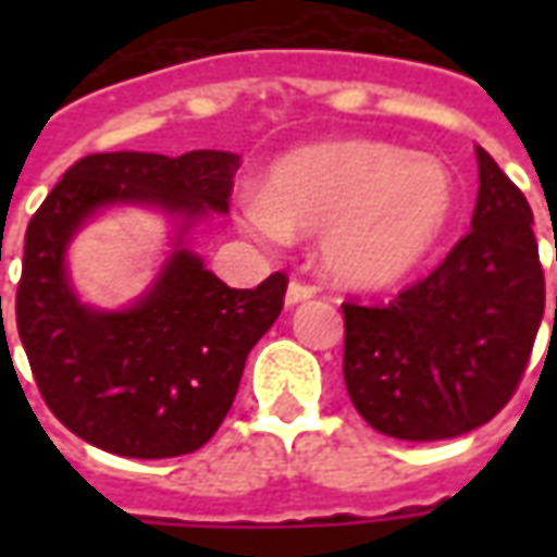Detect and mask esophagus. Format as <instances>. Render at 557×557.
I'll list each match as a JSON object with an SVG mask.
<instances>
[{
    "label": "esophagus",
    "instance_id": "esophagus-1",
    "mask_svg": "<svg viewBox=\"0 0 557 557\" xmlns=\"http://www.w3.org/2000/svg\"><path fill=\"white\" fill-rule=\"evenodd\" d=\"M315 295V286H310V283H304V280H292L289 289H286V304H301L307 301V298H313Z\"/></svg>",
    "mask_w": 557,
    "mask_h": 557
}]
</instances>
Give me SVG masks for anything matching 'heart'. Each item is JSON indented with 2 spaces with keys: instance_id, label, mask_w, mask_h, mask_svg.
<instances>
[{
  "instance_id": "obj_1",
  "label": "heart",
  "mask_w": 557,
  "mask_h": 557,
  "mask_svg": "<svg viewBox=\"0 0 557 557\" xmlns=\"http://www.w3.org/2000/svg\"><path fill=\"white\" fill-rule=\"evenodd\" d=\"M454 211L444 163L375 139L301 148L244 199V223L268 242L322 232V265L358 289L403 280L430 253Z\"/></svg>"
}]
</instances>
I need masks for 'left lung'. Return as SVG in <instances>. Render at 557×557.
<instances>
[{
    "mask_svg": "<svg viewBox=\"0 0 557 557\" xmlns=\"http://www.w3.org/2000/svg\"><path fill=\"white\" fill-rule=\"evenodd\" d=\"M471 232L387 304L343 301V379L373 430L442 442L490 423L525 375L546 307L534 214L478 148ZM557 319V295H555Z\"/></svg>",
    "mask_w": 557,
    "mask_h": 557,
    "instance_id": "obj_1",
    "label": "left lung"
}]
</instances>
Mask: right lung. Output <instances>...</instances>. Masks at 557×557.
Returning a JSON list of instances; mask_svg holds the SVG:
<instances>
[{"label":"right lung","instance_id":"add662e5","mask_svg":"<svg viewBox=\"0 0 557 557\" xmlns=\"http://www.w3.org/2000/svg\"><path fill=\"white\" fill-rule=\"evenodd\" d=\"M235 166L230 151L89 154L26 226L14 301L20 343L47 409L107 454L170 459L199 450L230 414L244 361L283 310L289 277L274 271L256 289H230L178 250L137 307L95 313L67 286L65 244L110 202H158L187 218L230 211Z\"/></svg>","mask_w":557,"mask_h":557}]
</instances>
